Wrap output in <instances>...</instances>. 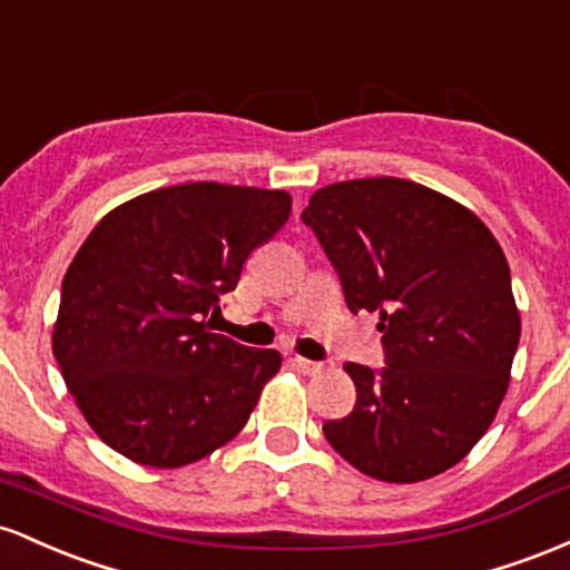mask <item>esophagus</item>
I'll return each instance as SVG.
<instances>
[{
	"label": "esophagus",
	"instance_id": "esophagus-1",
	"mask_svg": "<svg viewBox=\"0 0 570 570\" xmlns=\"http://www.w3.org/2000/svg\"><path fill=\"white\" fill-rule=\"evenodd\" d=\"M293 366H296L302 374H309V376H317L325 371V363L320 361H306V357H293Z\"/></svg>",
	"mask_w": 570,
	"mask_h": 570
}]
</instances>
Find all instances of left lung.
<instances>
[{"label": "left lung", "instance_id": "obj_1", "mask_svg": "<svg viewBox=\"0 0 570 570\" xmlns=\"http://www.w3.org/2000/svg\"><path fill=\"white\" fill-rule=\"evenodd\" d=\"M350 312H376L380 371L347 363L353 412L323 425L344 460L380 482H423L484 436L520 344L511 272L463 204L399 177L334 183L302 213Z\"/></svg>", "mask_w": 570, "mask_h": 570}]
</instances>
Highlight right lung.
Masks as SVG:
<instances>
[{"label": "right lung", "instance_id": "right-lung-1", "mask_svg": "<svg viewBox=\"0 0 570 570\" xmlns=\"http://www.w3.org/2000/svg\"><path fill=\"white\" fill-rule=\"evenodd\" d=\"M287 217L285 190L185 183L96 223L63 274L53 355L107 446L180 469L245 428L283 357L213 334L209 315Z\"/></svg>", "mask_w": 570, "mask_h": 570}]
</instances>
